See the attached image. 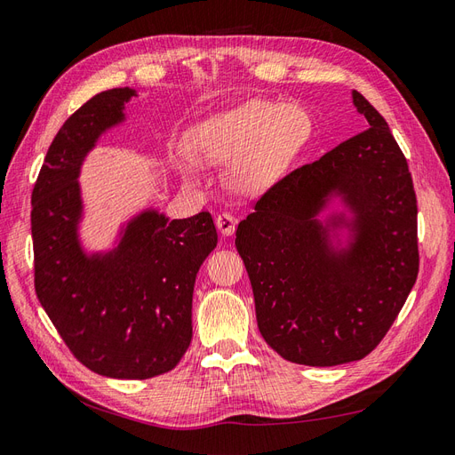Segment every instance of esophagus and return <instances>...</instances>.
Instances as JSON below:
<instances>
[{"mask_svg": "<svg viewBox=\"0 0 455 455\" xmlns=\"http://www.w3.org/2000/svg\"><path fill=\"white\" fill-rule=\"evenodd\" d=\"M215 225H217L220 235H223V236H230L232 232H235V228H236V219L232 217L230 213H219V215L215 217Z\"/></svg>", "mask_w": 455, "mask_h": 455, "instance_id": "1", "label": "esophagus"}]
</instances>
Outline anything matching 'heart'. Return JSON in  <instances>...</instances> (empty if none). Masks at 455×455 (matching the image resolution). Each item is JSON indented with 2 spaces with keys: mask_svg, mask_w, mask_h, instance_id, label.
Returning <instances> with one entry per match:
<instances>
[{
  "mask_svg": "<svg viewBox=\"0 0 455 455\" xmlns=\"http://www.w3.org/2000/svg\"><path fill=\"white\" fill-rule=\"evenodd\" d=\"M304 109L283 101L255 100L220 111L197 128L200 156L230 163L228 177L240 192H259L288 171L309 136ZM179 172L186 184H200L202 165L188 149H180Z\"/></svg>",
  "mask_w": 455,
  "mask_h": 455,
  "instance_id": "1",
  "label": "heart"
}]
</instances>
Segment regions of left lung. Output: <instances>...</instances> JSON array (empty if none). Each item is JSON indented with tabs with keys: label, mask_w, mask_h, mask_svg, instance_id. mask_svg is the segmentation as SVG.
<instances>
[{
	"label": "left lung",
	"mask_w": 455,
	"mask_h": 455,
	"mask_svg": "<svg viewBox=\"0 0 455 455\" xmlns=\"http://www.w3.org/2000/svg\"><path fill=\"white\" fill-rule=\"evenodd\" d=\"M352 101L367 131L276 182L236 230L259 332L299 365L372 352L419 273L407 161L382 115L355 90Z\"/></svg>",
	"instance_id": "left-lung-1"
}]
</instances>
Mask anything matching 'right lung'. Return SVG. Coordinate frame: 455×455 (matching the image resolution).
Here are the masks:
<instances>
[{
    "instance_id": "add662e5",
    "label": "right lung",
    "mask_w": 455,
    "mask_h": 455,
    "mask_svg": "<svg viewBox=\"0 0 455 455\" xmlns=\"http://www.w3.org/2000/svg\"><path fill=\"white\" fill-rule=\"evenodd\" d=\"M138 96L101 92L60 128L32 192V242L36 296L68 349L98 375L142 380L190 346L196 275L217 230L207 212L171 219L149 204L121 220L109 246H86L83 165Z\"/></svg>"
}]
</instances>
